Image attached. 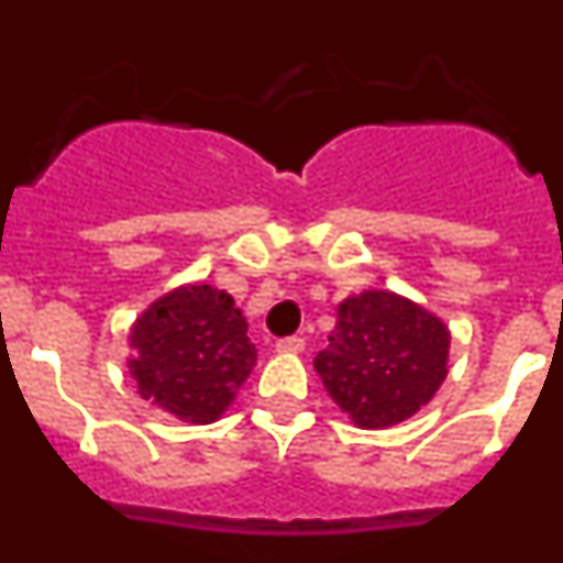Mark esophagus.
Instances as JSON below:
<instances>
[{
    "label": "esophagus",
    "instance_id": "34e87169",
    "mask_svg": "<svg viewBox=\"0 0 563 563\" xmlns=\"http://www.w3.org/2000/svg\"><path fill=\"white\" fill-rule=\"evenodd\" d=\"M278 352H301L305 350V338L301 335H290V338H278L276 341Z\"/></svg>",
    "mask_w": 563,
    "mask_h": 563
}]
</instances>
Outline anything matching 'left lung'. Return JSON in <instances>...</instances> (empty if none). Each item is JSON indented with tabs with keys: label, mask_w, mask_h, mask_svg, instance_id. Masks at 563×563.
<instances>
[{
	"label": "left lung",
	"mask_w": 563,
	"mask_h": 563,
	"mask_svg": "<svg viewBox=\"0 0 563 563\" xmlns=\"http://www.w3.org/2000/svg\"><path fill=\"white\" fill-rule=\"evenodd\" d=\"M451 335L440 318L389 290L338 307L316 369L332 400L361 429H389L426 406L449 375Z\"/></svg>",
	"instance_id": "left-lung-1"
}]
</instances>
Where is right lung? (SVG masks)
<instances>
[{"mask_svg": "<svg viewBox=\"0 0 563 563\" xmlns=\"http://www.w3.org/2000/svg\"><path fill=\"white\" fill-rule=\"evenodd\" d=\"M137 391L186 422H213L251 375L256 346L225 290L188 285L157 298L129 335Z\"/></svg>", "mask_w": 563, "mask_h": 563, "instance_id": "right-lung-1", "label": "right lung"}]
</instances>
